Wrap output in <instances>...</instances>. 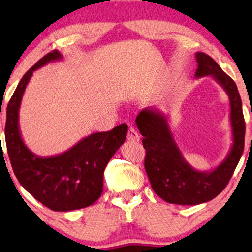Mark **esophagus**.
Segmentation results:
<instances>
[{"label": "esophagus", "mask_w": 252, "mask_h": 252, "mask_svg": "<svg viewBox=\"0 0 252 252\" xmlns=\"http://www.w3.org/2000/svg\"><path fill=\"white\" fill-rule=\"evenodd\" d=\"M126 138L130 142H133V143H137L140 140V135L138 133V131L135 128H132V126H130L129 131H128V136H126Z\"/></svg>", "instance_id": "obj_1"}]
</instances>
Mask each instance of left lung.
I'll return each instance as SVG.
<instances>
[{
  "instance_id": "obj_1",
  "label": "left lung",
  "mask_w": 252,
  "mask_h": 252,
  "mask_svg": "<svg viewBox=\"0 0 252 252\" xmlns=\"http://www.w3.org/2000/svg\"><path fill=\"white\" fill-rule=\"evenodd\" d=\"M196 61L194 78L211 76L229 98L233 143L219 165L204 172L194 169L174 139L168 116L153 107L143 108L136 117L137 128L144 137L145 170L151 187L165 202L179 205H198L217 197L229 182L244 149L246 123L235 82L206 54L196 53Z\"/></svg>"
}]
</instances>
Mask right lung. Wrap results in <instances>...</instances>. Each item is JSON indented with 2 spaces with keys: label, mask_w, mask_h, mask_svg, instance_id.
<instances>
[{
  "label": "right lung",
  "mask_w": 252,
  "mask_h": 252,
  "mask_svg": "<svg viewBox=\"0 0 252 252\" xmlns=\"http://www.w3.org/2000/svg\"><path fill=\"white\" fill-rule=\"evenodd\" d=\"M62 59L59 50L50 52L23 76L6 107L5 143L13 173L24 189L48 209L68 212L92 205L101 196L103 172L126 140L128 126L91 133L56 156L40 157L26 146L19 129V108L26 86L35 70Z\"/></svg>",
  "instance_id": "obj_1"
}]
</instances>
